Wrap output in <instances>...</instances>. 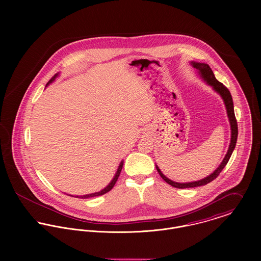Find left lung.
<instances>
[{
    "instance_id": "left-lung-1",
    "label": "left lung",
    "mask_w": 261,
    "mask_h": 261,
    "mask_svg": "<svg viewBox=\"0 0 261 261\" xmlns=\"http://www.w3.org/2000/svg\"><path fill=\"white\" fill-rule=\"evenodd\" d=\"M192 66L198 70V73L200 74V76L204 79V81L212 86V88L218 93L220 94V96L222 97L223 99L224 105L226 107V112H227V115H228V118H229V122H230V126H231V142H230V145H229V148L227 150V153L226 155L224 156L223 161L222 163L219 165V167L211 174L209 175L208 177L202 179V180H199V181H196V182H190V183H178V182H174L170 179H168L162 172L161 170L159 169V167L155 165V168H156V171L159 172L160 176L164 179L165 182H167L168 184H170L171 186L175 187V188H178V189H185V188H194V187L204 186L210 182H212L213 180H215L219 174L221 173V171L223 170L224 167L227 165L233 150L235 149V146H236V142H237V136H238V126H237V120H236V117H235V113H234V106H233V100H232V96H231V93L230 91L227 89L226 86H224L223 84L221 82H219L215 76L214 73L212 71V69L210 68V66L206 63H200V62H195V61H192L191 62Z\"/></svg>"
}]
</instances>
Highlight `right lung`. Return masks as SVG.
I'll return each instance as SVG.
<instances>
[{
    "instance_id": "add662e5",
    "label": "right lung",
    "mask_w": 261,
    "mask_h": 261,
    "mask_svg": "<svg viewBox=\"0 0 261 261\" xmlns=\"http://www.w3.org/2000/svg\"><path fill=\"white\" fill-rule=\"evenodd\" d=\"M58 76V74L54 75V77H52L50 80H49V82L46 84V86L47 85H49L50 83H52L54 80H55V78ZM122 166H123V162L121 161L120 162V164H119V166H118V168H117V171H116V173H115V175H114V177H113V179L112 180V182L108 185V186L106 187L103 190H101V191H99V192H96V193H92V194H88V195H83V196H76V198H82V199H86V198H90V197H95V196H101V195H103V194H106V193H108V192H110L111 190H112L113 186L115 185V183H116V181H117V179H118V177H119V174H120V172H121V169H122Z\"/></svg>"
}]
</instances>
